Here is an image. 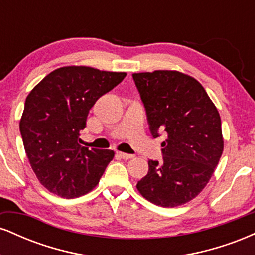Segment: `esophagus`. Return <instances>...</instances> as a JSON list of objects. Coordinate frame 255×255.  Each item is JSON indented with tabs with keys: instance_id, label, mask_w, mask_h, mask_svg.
Returning <instances> with one entry per match:
<instances>
[{
	"instance_id": "obj_1",
	"label": "esophagus",
	"mask_w": 255,
	"mask_h": 255,
	"mask_svg": "<svg viewBox=\"0 0 255 255\" xmlns=\"http://www.w3.org/2000/svg\"><path fill=\"white\" fill-rule=\"evenodd\" d=\"M118 154L122 158V159H130V158H133V156H131V154L125 153V152H118Z\"/></svg>"
}]
</instances>
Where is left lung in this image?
<instances>
[{
  "mask_svg": "<svg viewBox=\"0 0 255 255\" xmlns=\"http://www.w3.org/2000/svg\"><path fill=\"white\" fill-rule=\"evenodd\" d=\"M153 137L165 133L163 162L148 160L136 184L152 204L175 207L205 188L223 153L221 116L201 84L177 71L134 73Z\"/></svg>",
  "mask_w": 255,
  "mask_h": 255,
  "instance_id": "obj_1",
  "label": "left lung"
}]
</instances>
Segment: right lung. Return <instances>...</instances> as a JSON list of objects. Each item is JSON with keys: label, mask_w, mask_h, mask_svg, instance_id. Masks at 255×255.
I'll return each mask as SVG.
<instances>
[{"label": "right lung", "mask_w": 255, "mask_h": 255, "mask_svg": "<svg viewBox=\"0 0 255 255\" xmlns=\"http://www.w3.org/2000/svg\"><path fill=\"white\" fill-rule=\"evenodd\" d=\"M126 75L85 66L61 67L27 96L20 133L32 169L49 192L72 199L98 184L115 153L89 150L79 144V135L97 99Z\"/></svg>", "instance_id": "1"}]
</instances>
